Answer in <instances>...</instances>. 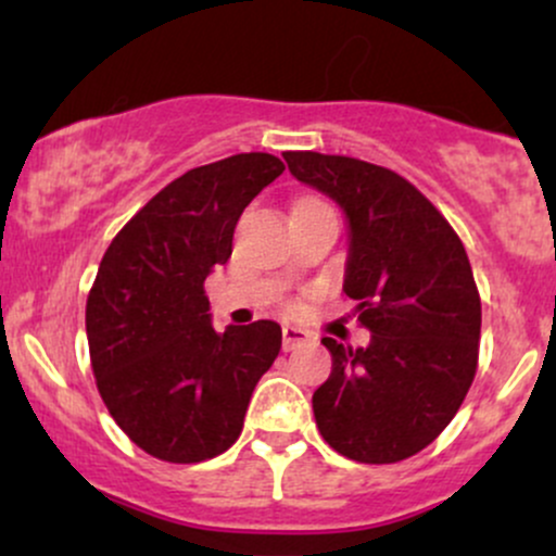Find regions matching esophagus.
<instances>
[{
  "label": "esophagus",
  "mask_w": 556,
  "mask_h": 556,
  "mask_svg": "<svg viewBox=\"0 0 556 556\" xmlns=\"http://www.w3.org/2000/svg\"><path fill=\"white\" fill-rule=\"evenodd\" d=\"M305 342H311V334L305 329H300V327H285L282 329V348L285 350H295Z\"/></svg>",
  "instance_id": "obj_1"
}]
</instances>
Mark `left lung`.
I'll list each match as a JSON object with an SVG mask.
<instances>
[{"instance_id":"obj_1","label":"left lung","mask_w":556,"mask_h":556,"mask_svg":"<svg viewBox=\"0 0 556 556\" xmlns=\"http://www.w3.org/2000/svg\"><path fill=\"white\" fill-rule=\"evenodd\" d=\"M285 162L342 208V290L371 331L355 350L321 340L331 374L314 392L318 431L350 460H405L446 429L473 384L481 298L468 253L397 172L316 151H290Z\"/></svg>"}]
</instances>
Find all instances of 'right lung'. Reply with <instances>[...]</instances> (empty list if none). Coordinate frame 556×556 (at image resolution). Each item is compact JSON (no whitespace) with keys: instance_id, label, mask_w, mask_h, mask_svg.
<instances>
[{"instance_id":"obj_1","label":"right lung","mask_w":556,"mask_h":556,"mask_svg":"<svg viewBox=\"0 0 556 556\" xmlns=\"http://www.w3.org/2000/svg\"><path fill=\"white\" fill-rule=\"evenodd\" d=\"M282 172L261 151L185 172L101 258L86 303L96 387L119 429L159 460L201 463L229 450L279 355L277 321L216 331L203 282L232 256L248 203Z\"/></svg>"}]
</instances>
